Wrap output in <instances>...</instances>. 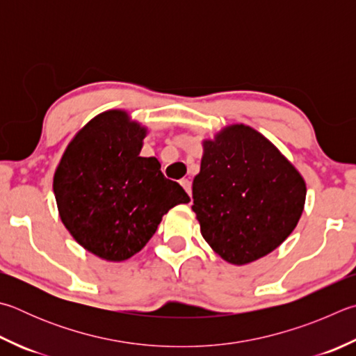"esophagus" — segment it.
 I'll use <instances>...</instances> for the list:
<instances>
[{"instance_id":"1","label":"esophagus","mask_w":356,"mask_h":356,"mask_svg":"<svg viewBox=\"0 0 356 356\" xmlns=\"http://www.w3.org/2000/svg\"><path fill=\"white\" fill-rule=\"evenodd\" d=\"M180 185H182L184 188H185V191L188 193V196H191V182H190V180L188 179H182V180H180Z\"/></svg>"}]
</instances>
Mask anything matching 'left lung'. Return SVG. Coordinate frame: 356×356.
I'll use <instances>...</instances> for the list:
<instances>
[{
  "mask_svg": "<svg viewBox=\"0 0 356 356\" xmlns=\"http://www.w3.org/2000/svg\"><path fill=\"white\" fill-rule=\"evenodd\" d=\"M305 195V180L280 151L255 129L235 124L204 141L191 209L210 248L240 266L286 240Z\"/></svg>",
  "mask_w": 356,
  "mask_h": 356,
  "instance_id": "1",
  "label": "left lung"
}]
</instances>
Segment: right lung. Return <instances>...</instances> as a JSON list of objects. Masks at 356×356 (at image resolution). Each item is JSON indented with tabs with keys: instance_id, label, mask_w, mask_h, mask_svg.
<instances>
[{
	"instance_id": "add662e5",
	"label": "right lung",
	"mask_w": 356,
	"mask_h": 356,
	"mask_svg": "<svg viewBox=\"0 0 356 356\" xmlns=\"http://www.w3.org/2000/svg\"><path fill=\"white\" fill-rule=\"evenodd\" d=\"M145 135L126 112L101 113L71 140L54 174L62 222L83 249L108 261L137 254L168 210L190 202L156 157H140Z\"/></svg>"
}]
</instances>
